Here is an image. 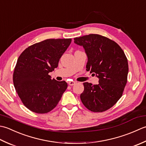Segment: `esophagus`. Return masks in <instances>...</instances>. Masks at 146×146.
<instances>
[{
    "mask_svg": "<svg viewBox=\"0 0 146 146\" xmlns=\"http://www.w3.org/2000/svg\"><path fill=\"white\" fill-rule=\"evenodd\" d=\"M68 84H69L70 86H73V85L76 84V81H69V82H68Z\"/></svg>",
    "mask_w": 146,
    "mask_h": 146,
    "instance_id": "obj_1",
    "label": "esophagus"
}]
</instances>
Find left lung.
<instances>
[{
	"instance_id": "obj_1",
	"label": "left lung",
	"mask_w": 146,
	"mask_h": 146,
	"mask_svg": "<svg viewBox=\"0 0 146 146\" xmlns=\"http://www.w3.org/2000/svg\"><path fill=\"white\" fill-rule=\"evenodd\" d=\"M74 43L84 47L87 54L86 70L99 78L98 84L83 83L81 102L91 111H105L122 96L129 72L127 58L115 41L102 35L90 34L75 38Z\"/></svg>"
}]
</instances>
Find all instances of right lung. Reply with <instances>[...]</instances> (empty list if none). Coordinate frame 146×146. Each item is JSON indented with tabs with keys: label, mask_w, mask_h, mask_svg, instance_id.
<instances>
[{
	"label": "right lung",
	"mask_w": 146,
	"mask_h": 146,
	"mask_svg": "<svg viewBox=\"0 0 146 146\" xmlns=\"http://www.w3.org/2000/svg\"><path fill=\"white\" fill-rule=\"evenodd\" d=\"M72 39H47L28 46L17 59L13 73L14 88L23 105L33 112L46 113L57 105L67 83L51 79Z\"/></svg>",
	"instance_id": "obj_1"
}]
</instances>
